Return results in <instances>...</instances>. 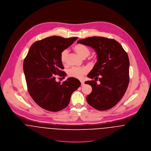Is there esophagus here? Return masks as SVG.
Listing matches in <instances>:
<instances>
[{
    "label": "esophagus",
    "instance_id": "esophagus-1",
    "mask_svg": "<svg viewBox=\"0 0 151 151\" xmlns=\"http://www.w3.org/2000/svg\"><path fill=\"white\" fill-rule=\"evenodd\" d=\"M81 86H83L84 85V82L81 81Z\"/></svg>",
    "mask_w": 151,
    "mask_h": 151
}]
</instances>
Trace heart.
Instances as JSON below:
<instances>
[{
  "label": "heart",
  "instance_id": "heart-1",
  "mask_svg": "<svg viewBox=\"0 0 151 151\" xmlns=\"http://www.w3.org/2000/svg\"><path fill=\"white\" fill-rule=\"evenodd\" d=\"M74 50L82 58H86L90 54L89 49L84 45L77 44L74 46ZM68 50H63L60 54V60L63 64H65L67 61ZM88 72V68L86 67H73L68 70V76L78 79H82L85 74Z\"/></svg>",
  "mask_w": 151,
  "mask_h": 151
}]
</instances>
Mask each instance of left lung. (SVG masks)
I'll list each match as a JSON object with an SVG mask.
<instances>
[{
  "instance_id": "8db88e82",
  "label": "left lung",
  "mask_w": 151,
  "mask_h": 151,
  "mask_svg": "<svg viewBox=\"0 0 151 151\" xmlns=\"http://www.w3.org/2000/svg\"><path fill=\"white\" fill-rule=\"evenodd\" d=\"M77 43L89 46L97 53V62L87 77L94 80L85 83L92 86L88 104L98 110L114 107L124 96L129 83V59L122 45L114 40L88 37ZM99 79L100 84L96 81Z\"/></svg>"
}]
</instances>
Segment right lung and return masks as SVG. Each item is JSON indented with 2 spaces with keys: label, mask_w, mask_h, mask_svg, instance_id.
Listing matches in <instances>:
<instances>
[{
  "label": "right lung",
  "mask_w": 151,
  "mask_h": 151,
  "mask_svg": "<svg viewBox=\"0 0 151 151\" xmlns=\"http://www.w3.org/2000/svg\"><path fill=\"white\" fill-rule=\"evenodd\" d=\"M77 38L52 36L31 46L24 60L23 70L28 93L41 108L50 111L63 110L69 104L73 92L81 86L80 81L73 77L62 84L56 81V75L66 76L62 71L60 54Z\"/></svg>",
  "instance_id": "obj_1"
}]
</instances>
